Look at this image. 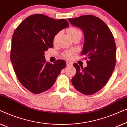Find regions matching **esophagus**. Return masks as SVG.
Instances as JSON below:
<instances>
[{"instance_id": "obj_1", "label": "esophagus", "mask_w": 127, "mask_h": 127, "mask_svg": "<svg viewBox=\"0 0 127 127\" xmlns=\"http://www.w3.org/2000/svg\"><path fill=\"white\" fill-rule=\"evenodd\" d=\"M72 65H73V64L71 62H69V61L66 62V65L67 66H72Z\"/></svg>"}]
</instances>
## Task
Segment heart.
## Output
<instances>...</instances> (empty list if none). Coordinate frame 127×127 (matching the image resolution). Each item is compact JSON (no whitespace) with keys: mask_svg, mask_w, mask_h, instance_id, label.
Returning <instances> with one entry per match:
<instances>
[{"mask_svg":"<svg viewBox=\"0 0 127 127\" xmlns=\"http://www.w3.org/2000/svg\"><path fill=\"white\" fill-rule=\"evenodd\" d=\"M80 32H81L80 31L79 29H77V28H70L69 29V35L70 36L74 35V34H77L78 33H80ZM60 33H58L55 34L53 40L54 43H55L58 41L59 38H60ZM65 55L66 57H67V58H70L71 55H72V53L69 51H67L65 53Z\"/></svg>","mask_w":127,"mask_h":127,"instance_id":"b5f03b06","label":"heart"}]
</instances>
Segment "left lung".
<instances>
[{
  "instance_id": "8db88e82",
  "label": "left lung",
  "mask_w": 127,
  "mask_h": 127,
  "mask_svg": "<svg viewBox=\"0 0 127 127\" xmlns=\"http://www.w3.org/2000/svg\"><path fill=\"white\" fill-rule=\"evenodd\" d=\"M68 21L84 33L81 55L86 57L85 60L88 58L86 67L73 64L76 73L72 79V84L83 94H94L105 86L114 70L116 56L114 37L106 24L94 15H83Z\"/></svg>"
}]
</instances>
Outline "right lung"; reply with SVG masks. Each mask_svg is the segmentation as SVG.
<instances>
[{"label": "right lung", "instance_id": "right-lung-1", "mask_svg": "<svg viewBox=\"0 0 127 127\" xmlns=\"http://www.w3.org/2000/svg\"><path fill=\"white\" fill-rule=\"evenodd\" d=\"M69 25L65 19L34 14L25 19L14 32L10 59L17 79L31 93L50 89L66 65L62 60L54 64L47 62L44 52L53 47L55 34Z\"/></svg>", "mask_w": 127, "mask_h": 127}]
</instances>
